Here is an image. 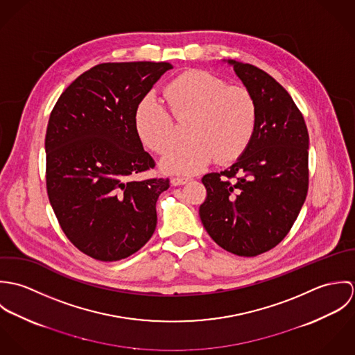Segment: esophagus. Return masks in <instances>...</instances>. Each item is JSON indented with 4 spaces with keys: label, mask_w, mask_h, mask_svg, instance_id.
Segmentation results:
<instances>
[{
    "label": "esophagus",
    "mask_w": 355,
    "mask_h": 355,
    "mask_svg": "<svg viewBox=\"0 0 355 355\" xmlns=\"http://www.w3.org/2000/svg\"><path fill=\"white\" fill-rule=\"evenodd\" d=\"M189 180H190L189 178L176 176V178H172V179H171V184H172V186H182V184H186Z\"/></svg>",
    "instance_id": "obj_1"
}]
</instances>
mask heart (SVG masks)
<instances>
[{"mask_svg":"<svg viewBox=\"0 0 355 355\" xmlns=\"http://www.w3.org/2000/svg\"><path fill=\"white\" fill-rule=\"evenodd\" d=\"M165 98L175 117L191 116L187 131L191 141L164 155V171L197 173L213 158L218 162L236 159L252 144L258 107L246 87L227 86L223 79L205 71H189L168 83ZM135 128L139 139L154 152H166L176 139L172 116L153 97L138 105Z\"/></svg>","mask_w":355,"mask_h":355,"instance_id":"1","label":"heart"}]
</instances>
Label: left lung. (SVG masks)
I'll list each match as a JSON object with an SVG mask.
<instances>
[{
	"mask_svg": "<svg viewBox=\"0 0 355 355\" xmlns=\"http://www.w3.org/2000/svg\"><path fill=\"white\" fill-rule=\"evenodd\" d=\"M223 61L253 94L258 123L252 144L228 169L203 176L207 197L200 217L220 248L255 257L279 245L301 211L309 134L295 102L270 75L252 64Z\"/></svg>",
	"mask_w": 355,
	"mask_h": 355,
	"instance_id": "8db88e82",
	"label": "left lung"
}]
</instances>
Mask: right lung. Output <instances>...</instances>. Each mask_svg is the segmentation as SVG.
Listing matches in <instances>:
<instances>
[{"label":"right lung","mask_w":355,"mask_h":355,"mask_svg":"<svg viewBox=\"0 0 355 355\" xmlns=\"http://www.w3.org/2000/svg\"><path fill=\"white\" fill-rule=\"evenodd\" d=\"M169 62H103L76 78L49 119L46 187L61 230L82 253L119 261L137 253L157 225L155 202L169 179L134 180L154 168L135 112Z\"/></svg>","instance_id":"add662e5"}]
</instances>
